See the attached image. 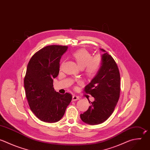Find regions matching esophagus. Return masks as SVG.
Returning <instances> with one entry per match:
<instances>
[{"instance_id":"obj_1","label":"esophagus","mask_w":150,"mask_h":150,"mask_svg":"<svg viewBox=\"0 0 150 150\" xmlns=\"http://www.w3.org/2000/svg\"><path fill=\"white\" fill-rule=\"evenodd\" d=\"M79 99H80L79 97L76 96H73V97H72V101H76V100H79Z\"/></svg>"}]
</instances>
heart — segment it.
Returning a JSON list of instances; mask_svg holds the SVG:
<instances>
[{"mask_svg":"<svg viewBox=\"0 0 150 150\" xmlns=\"http://www.w3.org/2000/svg\"><path fill=\"white\" fill-rule=\"evenodd\" d=\"M77 64L80 69L85 70L86 74L89 77L96 76L101 66V58L100 56L92 57L91 54L87 50L82 49L73 53Z\"/></svg>","mask_w":150,"mask_h":150,"instance_id":"obj_1","label":"heart"}]
</instances>
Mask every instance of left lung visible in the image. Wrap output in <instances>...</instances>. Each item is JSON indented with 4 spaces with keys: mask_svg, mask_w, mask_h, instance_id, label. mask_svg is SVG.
<instances>
[{
    "mask_svg": "<svg viewBox=\"0 0 150 150\" xmlns=\"http://www.w3.org/2000/svg\"><path fill=\"white\" fill-rule=\"evenodd\" d=\"M101 55V66L95 77L84 88L86 93L91 95L94 101L83 114L81 120L90 125H97L106 121L118 101L120 93V75L113 58L105 50Z\"/></svg>",
    "mask_w": 150,
    "mask_h": 150,
    "instance_id": "8db88e82",
    "label": "left lung"
}]
</instances>
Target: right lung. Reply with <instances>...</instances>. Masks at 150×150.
<instances>
[{
	"mask_svg": "<svg viewBox=\"0 0 150 150\" xmlns=\"http://www.w3.org/2000/svg\"><path fill=\"white\" fill-rule=\"evenodd\" d=\"M67 49L66 46H47L36 52L28 64L24 79L26 96L31 110L42 121H59L71 101L70 94H61L53 87L60 59Z\"/></svg>",
	"mask_w": 150,
	"mask_h": 150,
	"instance_id": "right-lung-1",
	"label": "right lung"
}]
</instances>
